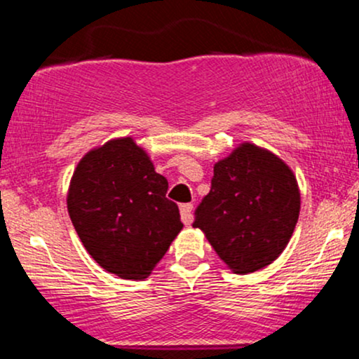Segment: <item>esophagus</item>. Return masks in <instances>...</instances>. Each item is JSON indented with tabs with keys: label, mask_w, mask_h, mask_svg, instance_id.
Here are the masks:
<instances>
[{
	"label": "esophagus",
	"mask_w": 359,
	"mask_h": 359,
	"mask_svg": "<svg viewBox=\"0 0 359 359\" xmlns=\"http://www.w3.org/2000/svg\"><path fill=\"white\" fill-rule=\"evenodd\" d=\"M192 204H182L180 205V216H182L184 224H191L194 221V214H192Z\"/></svg>",
	"instance_id": "obj_1"
}]
</instances>
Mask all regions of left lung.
I'll use <instances>...</instances> for the list:
<instances>
[{
	"label": "left lung",
	"mask_w": 359,
	"mask_h": 359,
	"mask_svg": "<svg viewBox=\"0 0 359 359\" xmlns=\"http://www.w3.org/2000/svg\"><path fill=\"white\" fill-rule=\"evenodd\" d=\"M300 212L292 168L266 148L245 142L214 163L211 191L196 209L199 228L234 273L273 263L290 241Z\"/></svg>",
	"instance_id": "left-lung-1"
}]
</instances>
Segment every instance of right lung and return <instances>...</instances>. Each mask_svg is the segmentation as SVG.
Returning a JSON list of instances; mask_svg holds the SVG:
<instances>
[{
  "instance_id": "right-lung-1",
  "label": "right lung",
  "mask_w": 359,
  "mask_h": 359,
  "mask_svg": "<svg viewBox=\"0 0 359 359\" xmlns=\"http://www.w3.org/2000/svg\"><path fill=\"white\" fill-rule=\"evenodd\" d=\"M168 182L131 137L93 148L74 170L67 211L94 262L125 280H143L184 228L165 197Z\"/></svg>"
}]
</instances>
